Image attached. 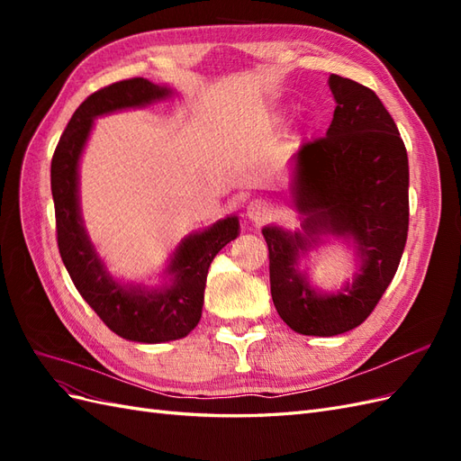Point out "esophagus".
Here are the masks:
<instances>
[{
	"label": "esophagus",
	"instance_id": "esophagus-1",
	"mask_svg": "<svg viewBox=\"0 0 461 461\" xmlns=\"http://www.w3.org/2000/svg\"><path fill=\"white\" fill-rule=\"evenodd\" d=\"M246 215H248L249 221L256 222V225H259V222H263L265 219L271 215V207H269L267 202H263V200H252L246 207Z\"/></svg>",
	"mask_w": 461,
	"mask_h": 461
}]
</instances>
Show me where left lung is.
<instances>
[{"label":"left lung","instance_id":"1","mask_svg":"<svg viewBox=\"0 0 461 461\" xmlns=\"http://www.w3.org/2000/svg\"><path fill=\"white\" fill-rule=\"evenodd\" d=\"M337 102L325 134L292 158L290 196L302 230L263 227L273 303L285 323L308 337H334L364 323L393 281L408 239L410 167L394 119L376 94L329 77ZM352 241L358 271L340 291L321 293L299 258L323 238Z\"/></svg>","mask_w":461,"mask_h":461}]
</instances>
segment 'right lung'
<instances>
[{"label":"right lung","instance_id":"1","mask_svg":"<svg viewBox=\"0 0 461 461\" xmlns=\"http://www.w3.org/2000/svg\"><path fill=\"white\" fill-rule=\"evenodd\" d=\"M173 95L169 86L148 78L121 80L88 95L68 121L51 159L58 246L80 296L121 339L159 344L185 339L200 323L207 269L213 258L239 236L236 215L180 240L165 267L161 286L122 285L105 267L86 232L78 200V163L94 119L113 111L146 107Z\"/></svg>","mask_w":461,"mask_h":461}]
</instances>
